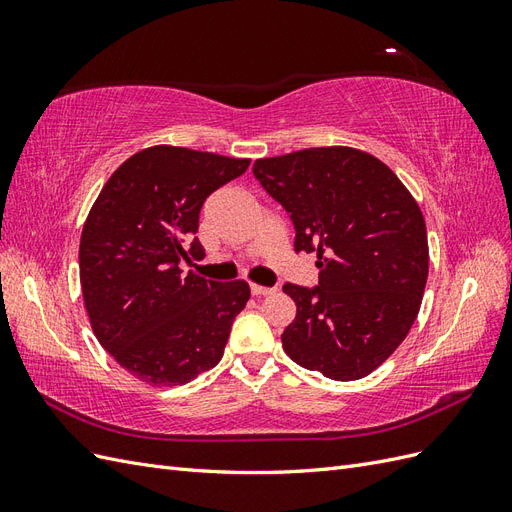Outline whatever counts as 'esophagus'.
Returning a JSON list of instances; mask_svg holds the SVG:
<instances>
[{"label": "esophagus", "instance_id": "esophagus-1", "mask_svg": "<svg viewBox=\"0 0 512 512\" xmlns=\"http://www.w3.org/2000/svg\"><path fill=\"white\" fill-rule=\"evenodd\" d=\"M250 290H252L254 297H262V294H269V292H273L275 288H269V286H260V284H252V286H250Z\"/></svg>", "mask_w": 512, "mask_h": 512}]
</instances>
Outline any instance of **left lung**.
<instances>
[{
    "label": "left lung",
    "instance_id": "obj_1",
    "mask_svg": "<svg viewBox=\"0 0 512 512\" xmlns=\"http://www.w3.org/2000/svg\"><path fill=\"white\" fill-rule=\"evenodd\" d=\"M254 177L316 254L314 288L284 284L297 316L286 354L331 380H359L404 342L429 271L423 213L393 170L365 151L318 147L256 160Z\"/></svg>",
    "mask_w": 512,
    "mask_h": 512
}]
</instances>
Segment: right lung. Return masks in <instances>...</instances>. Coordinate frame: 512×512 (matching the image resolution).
<instances>
[{
    "label": "right lung",
    "mask_w": 512,
    "mask_h": 512,
    "mask_svg": "<svg viewBox=\"0 0 512 512\" xmlns=\"http://www.w3.org/2000/svg\"><path fill=\"white\" fill-rule=\"evenodd\" d=\"M250 160L158 145L134 153L104 183L83 226L85 309L102 348L138 380L177 386L220 363L245 282H213L181 262L205 256L203 203Z\"/></svg>",
    "instance_id": "obj_1"
}]
</instances>
